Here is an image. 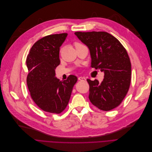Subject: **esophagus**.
Segmentation results:
<instances>
[{"instance_id":"esophagus-1","label":"esophagus","mask_w":152,"mask_h":152,"mask_svg":"<svg viewBox=\"0 0 152 152\" xmlns=\"http://www.w3.org/2000/svg\"><path fill=\"white\" fill-rule=\"evenodd\" d=\"M78 80L80 81H86V78L83 77H78Z\"/></svg>"}]
</instances>
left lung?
I'll use <instances>...</instances> for the list:
<instances>
[{"label":"left lung","instance_id":"obj_1","mask_svg":"<svg viewBox=\"0 0 152 152\" xmlns=\"http://www.w3.org/2000/svg\"><path fill=\"white\" fill-rule=\"evenodd\" d=\"M90 50L91 67L104 72L102 83L87 79L89 99L98 109L107 111L118 106L127 95L131 80V64L126 49L104 31L75 32Z\"/></svg>","mask_w":152,"mask_h":152}]
</instances>
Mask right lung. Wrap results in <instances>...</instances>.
Returning a JSON list of instances; mask_svg holds the SVG:
<instances>
[{
    "label": "right lung",
    "instance_id": "add662e5",
    "mask_svg": "<svg viewBox=\"0 0 152 152\" xmlns=\"http://www.w3.org/2000/svg\"><path fill=\"white\" fill-rule=\"evenodd\" d=\"M67 33L46 36L36 42L27 56L26 82L31 98L43 111L59 114L67 107L77 77L61 81L55 70L60 64V47Z\"/></svg>",
    "mask_w": 152,
    "mask_h": 152
}]
</instances>
